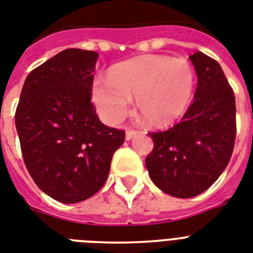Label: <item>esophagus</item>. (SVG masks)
Returning <instances> with one entry per match:
<instances>
[{"mask_svg": "<svg viewBox=\"0 0 253 253\" xmlns=\"http://www.w3.org/2000/svg\"><path fill=\"white\" fill-rule=\"evenodd\" d=\"M135 135H136V131L132 130V128H127V130H126V139L127 140L132 139Z\"/></svg>", "mask_w": 253, "mask_h": 253, "instance_id": "34e87169", "label": "esophagus"}]
</instances>
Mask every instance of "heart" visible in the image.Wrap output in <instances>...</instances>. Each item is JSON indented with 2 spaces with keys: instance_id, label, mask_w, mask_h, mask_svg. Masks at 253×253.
Returning <instances> with one entry per match:
<instances>
[{
  "instance_id": "b5f03b06",
  "label": "heart",
  "mask_w": 253,
  "mask_h": 253,
  "mask_svg": "<svg viewBox=\"0 0 253 253\" xmlns=\"http://www.w3.org/2000/svg\"><path fill=\"white\" fill-rule=\"evenodd\" d=\"M195 90V70L186 58L142 55L117 63L91 84V101L107 122L125 117L128 99L146 125L169 126L182 117Z\"/></svg>"
}]
</instances>
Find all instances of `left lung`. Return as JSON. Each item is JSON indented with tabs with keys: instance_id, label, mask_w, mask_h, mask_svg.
Masks as SVG:
<instances>
[{
	"instance_id": "obj_1",
	"label": "left lung",
	"mask_w": 253,
	"mask_h": 253,
	"mask_svg": "<svg viewBox=\"0 0 253 253\" xmlns=\"http://www.w3.org/2000/svg\"><path fill=\"white\" fill-rule=\"evenodd\" d=\"M198 74L195 101L180 122L150 132L154 148L146 158L150 178L175 198H194L224 171L236 138L234 90L220 65L202 51L190 57Z\"/></svg>"
}]
</instances>
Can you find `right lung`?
<instances>
[{"mask_svg":"<svg viewBox=\"0 0 253 253\" xmlns=\"http://www.w3.org/2000/svg\"><path fill=\"white\" fill-rule=\"evenodd\" d=\"M98 54L66 49L30 71L15 110L26 169L46 195L78 203L109 176L125 131L105 126L91 102Z\"/></svg>","mask_w":253,"mask_h":253,"instance_id":"add662e5","label":"right lung"}]
</instances>
